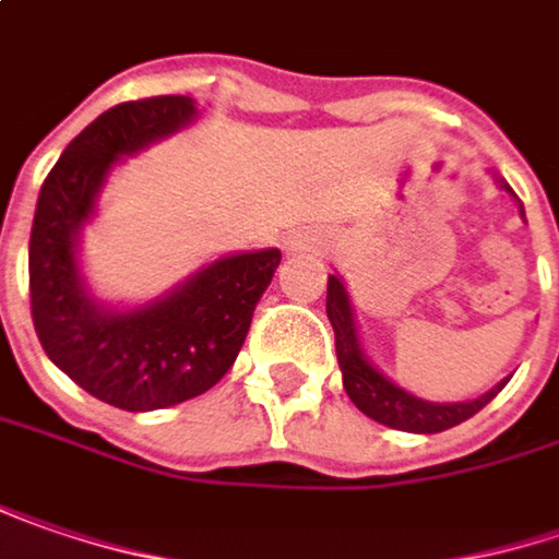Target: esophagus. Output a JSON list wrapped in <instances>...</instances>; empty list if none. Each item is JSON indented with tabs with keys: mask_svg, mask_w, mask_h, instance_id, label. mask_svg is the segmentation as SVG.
<instances>
[{
	"mask_svg": "<svg viewBox=\"0 0 559 559\" xmlns=\"http://www.w3.org/2000/svg\"><path fill=\"white\" fill-rule=\"evenodd\" d=\"M323 248V238L318 236H293L289 238V251H318Z\"/></svg>",
	"mask_w": 559,
	"mask_h": 559,
	"instance_id": "34e87169",
	"label": "esophagus"
}]
</instances>
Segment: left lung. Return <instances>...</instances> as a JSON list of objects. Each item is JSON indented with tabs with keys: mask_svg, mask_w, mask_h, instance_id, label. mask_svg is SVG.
I'll list each match as a JSON object with an SVG mask.
<instances>
[{
	"mask_svg": "<svg viewBox=\"0 0 559 559\" xmlns=\"http://www.w3.org/2000/svg\"><path fill=\"white\" fill-rule=\"evenodd\" d=\"M497 185L513 194V188L503 182L500 176H497ZM326 318L333 323L336 358H340L343 386H346L349 400L368 418H374V421L386 425V428L412 433H440L447 431V428H456L465 418H472L475 412H481L507 386V380H503L493 390H488L485 396L468 400V403H428V400H418L408 390L396 386L390 377L380 374L374 365L365 358L361 343H358V333H355L349 295H346V286H343L340 276L326 280Z\"/></svg>",
	"mask_w": 559,
	"mask_h": 559,
	"instance_id": "obj_1",
	"label": "left lung"
}]
</instances>
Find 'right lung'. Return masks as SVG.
<instances>
[{
	"label": "right lung",
	"mask_w": 559,
	"mask_h": 559,
	"mask_svg": "<svg viewBox=\"0 0 559 559\" xmlns=\"http://www.w3.org/2000/svg\"><path fill=\"white\" fill-rule=\"evenodd\" d=\"M198 116L191 97L119 103L84 128L49 169L31 229V314L49 361L126 412L194 400L226 374L270 286L280 251L219 258L169 295L131 311L99 305L78 270V233L119 156L144 151Z\"/></svg>",
	"instance_id": "right-lung-1"
}]
</instances>
